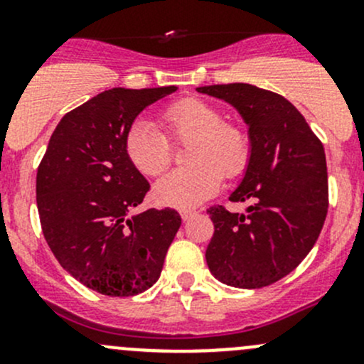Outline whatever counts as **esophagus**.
<instances>
[{
	"label": "esophagus",
	"mask_w": 364,
	"mask_h": 364,
	"mask_svg": "<svg viewBox=\"0 0 364 364\" xmlns=\"http://www.w3.org/2000/svg\"><path fill=\"white\" fill-rule=\"evenodd\" d=\"M193 215H196V211H193V209H183V211H181V218L185 220V222H186V220L192 218Z\"/></svg>",
	"instance_id": "obj_1"
}]
</instances>
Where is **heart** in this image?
I'll return each mask as SVG.
<instances>
[{
	"label": "heart",
	"instance_id": "obj_1",
	"mask_svg": "<svg viewBox=\"0 0 364 364\" xmlns=\"http://www.w3.org/2000/svg\"><path fill=\"white\" fill-rule=\"evenodd\" d=\"M160 124L171 141H188L186 167L172 171L153 186V199L165 208L188 209L215 196L222 174L232 179L243 174L250 160V139L234 123L223 121L215 105L200 98H183L167 105ZM146 119L135 121L124 137V151L134 167L146 176H159L168 164V142Z\"/></svg>",
	"mask_w": 364,
	"mask_h": 364
}]
</instances>
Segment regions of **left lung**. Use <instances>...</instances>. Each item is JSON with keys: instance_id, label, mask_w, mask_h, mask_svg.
I'll return each mask as SVG.
<instances>
[{"instance_id": "obj_1", "label": "left lung", "mask_w": 364, "mask_h": 364, "mask_svg": "<svg viewBox=\"0 0 364 364\" xmlns=\"http://www.w3.org/2000/svg\"><path fill=\"white\" fill-rule=\"evenodd\" d=\"M232 105L248 124L250 160L232 203L247 213L209 208L215 234L205 250L213 277L260 289L287 277L314 248L328 215L322 142L282 95L245 82L197 87Z\"/></svg>"}]
</instances>
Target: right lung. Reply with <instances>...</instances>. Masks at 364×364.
<instances>
[{
    "label": "right lung",
    "mask_w": 364,
    "mask_h": 364,
    "mask_svg": "<svg viewBox=\"0 0 364 364\" xmlns=\"http://www.w3.org/2000/svg\"><path fill=\"white\" fill-rule=\"evenodd\" d=\"M176 90L112 87L65 114L50 135L36 172L42 232L61 267L91 291L135 296L160 278L181 216L165 208L128 218L149 183L124 137L139 114Z\"/></svg>",
    "instance_id": "right-lung-1"
}]
</instances>
